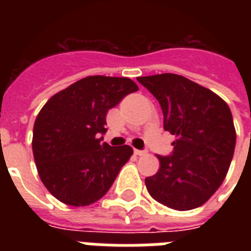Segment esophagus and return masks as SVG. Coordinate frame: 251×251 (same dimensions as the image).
<instances>
[{
    "mask_svg": "<svg viewBox=\"0 0 251 251\" xmlns=\"http://www.w3.org/2000/svg\"><path fill=\"white\" fill-rule=\"evenodd\" d=\"M134 153L138 155V156H142V155H146V151H142V150H134Z\"/></svg>",
    "mask_w": 251,
    "mask_h": 251,
    "instance_id": "esophagus-1",
    "label": "esophagus"
}]
</instances>
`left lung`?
<instances>
[{"instance_id":"8db88e82","label":"left lung","mask_w":251,"mask_h":251,"mask_svg":"<svg viewBox=\"0 0 251 251\" xmlns=\"http://www.w3.org/2000/svg\"><path fill=\"white\" fill-rule=\"evenodd\" d=\"M137 79L156 98L164 130L176 137L171 155H159V171L145 179L150 195L173 210L202 206L222 185L233 157L236 130L229 106L182 75L165 73Z\"/></svg>"}]
</instances>
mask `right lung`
Wrapping results in <instances>:
<instances>
[{
    "instance_id": "1",
    "label": "right lung",
    "mask_w": 251,
    "mask_h": 251,
    "mask_svg": "<svg viewBox=\"0 0 251 251\" xmlns=\"http://www.w3.org/2000/svg\"><path fill=\"white\" fill-rule=\"evenodd\" d=\"M138 91L129 78L86 76L45 102L33 125L32 151L44 186L69 206L104 197L133 155L130 146L101 143L106 113Z\"/></svg>"
}]
</instances>
